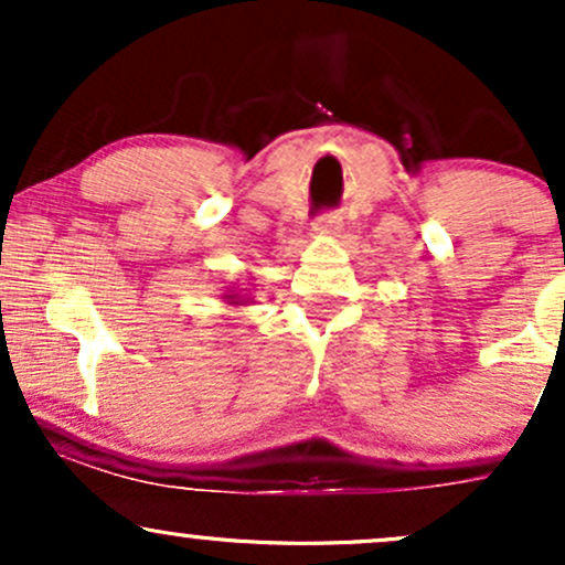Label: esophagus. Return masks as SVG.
Masks as SVG:
<instances>
[{"instance_id":"34e87169","label":"esophagus","mask_w":565,"mask_h":565,"mask_svg":"<svg viewBox=\"0 0 565 565\" xmlns=\"http://www.w3.org/2000/svg\"><path fill=\"white\" fill-rule=\"evenodd\" d=\"M342 223L337 215H321L319 220L313 223V236H334V233H340Z\"/></svg>"}]
</instances>
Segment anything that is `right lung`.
<instances>
[{
	"label": "right lung",
	"mask_w": 565,
	"mask_h": 565,
	"mask_svg": "<svg viewBox=\"0 0 565 565\" xmlns=\"http://www.w3.org/2000/svg\"><path fill=\"white\" fill-rule=\"evenodd\" d=\"M225 300H231L228 305H242V302H246V297L242 295V291L231 289V291H225Z\"/></svg>",
	"instance_id": "right-lung-1"
}]
</instances>
